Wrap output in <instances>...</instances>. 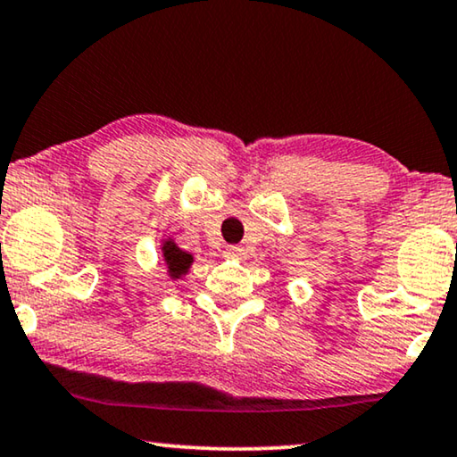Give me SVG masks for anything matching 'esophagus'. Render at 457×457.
I'll list each match as a JSON object with an SVG mask.
<instances>
[{
  "label": "esophagus",
  "mask_w": 457,
  "mask_h": 457,
  "mask_svg": "<svg viewBox=\"0 0 457 457\" xmlns=\"http://www.w3.org/2000/svg\"><path fill=\"white\" fill-rule=\"evenodd\" d=\"M223 254H226L228 258H237V261H242V258L246 256V252H244L242 246H228L226 250H223Z\"/></svg>",
  "instance_id": "1"
}]
</instances>
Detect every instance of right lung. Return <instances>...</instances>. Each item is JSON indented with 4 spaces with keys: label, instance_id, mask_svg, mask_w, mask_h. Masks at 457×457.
<instances>
[{
    "label": "right lung",
    "instance_id": "1",
    "mask_svg": "<svg viewBox=\"0 0 457 457\" xmlns=\"http://www.w3.org/2000/svg\"><path fill=\"white\" fill-rule=\"evenodd\" d=\"M163 256H166L170 277L174 278H179L182 272H187L190 262H193V256L187 254V252H182L179 246H174L172 242L163 244Z\"/></svg>",
    "mask_w": 457,
    "mask_h": 457
}]
</instances>
